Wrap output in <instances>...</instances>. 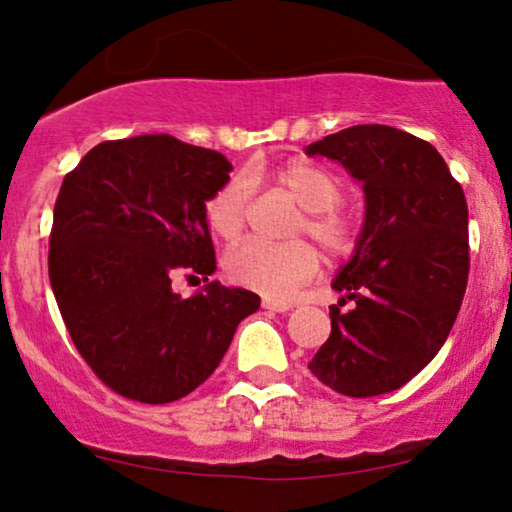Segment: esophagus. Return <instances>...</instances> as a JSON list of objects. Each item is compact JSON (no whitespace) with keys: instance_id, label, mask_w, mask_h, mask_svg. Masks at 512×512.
<instances>
[{"instance_id":"34e87169","label":"esophagus","mask_w":512,"mask_h":512,"mask_svg":"<svg viewBox=\"0 0 512 512\" xmlns=\"http://www.w3.org/2000/svg\"><path fill=\"white\" fill-rule=\"evenodd\" d=\"M261 305L270 312H289L291 310V303H284V300H275V298H263Z\"/></svg>"}]
</instances>
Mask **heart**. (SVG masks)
Segmentation results:
<instances>
[{"mask_svg": "<svg viewBox=\"0 0 512 512\" xmlns=\"http://www.w3.org/2000/svg\"><path fill=\"white\" fill-rule=\"evenodd\" d=\"M279 186L303 209L293 223V235H310L317 247L342 261L359 247L363 214L342 198V177L314 160H293L277 172ZM251 181L233 177L205 202V219L221 240H235L244 230L251 205ZM319 270V254L307 240L263 242L244 240L226 256V275L233 284L268 298H289Z\"/></svg>", "mask_w": 512, "mask_h": 512, "instance_id": "1", "label": "heart"}]
</instances>
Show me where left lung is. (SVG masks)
Masks as SVG:
<instances>
[{
	"instance_id": "left-lung-1",
	"label": "left lung",
	"mask_w": 512,
	"mask_h": 512,
	"mask_svg": "<svg viewBox=\"0 0 512 512\" xmlns=\"http://www.w3.org/2000/svg\"><path fill=\"white\" fill-rule=\"evenodd\" d=\"M363 184L366 223L335 277L331 335L310 361L317 380L352 398L410 382L443 347L468 282V207L429 142L389 125H352L305 149ZM352 299L347 313L341 305Z\"/></svg>"
}]
</instances>
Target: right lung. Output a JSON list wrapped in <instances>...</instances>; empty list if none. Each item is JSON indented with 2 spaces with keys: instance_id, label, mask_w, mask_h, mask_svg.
<instances>
[{
  "instance_id": "obj_1",
  "label": "right lung",
  "mask_w": 512,
  "mask_h": 512,
  "mask_svg": "<svg viewBox=\"0 0 512 512\" xmlns=\"http://www.w3.org/2000/svg\"><path fill=\"white\" fill-rule=\"evenodd\" d=\"M233 165L170 135L109 139L67 172L53 209L48 277L83 361L111 391L172 403L198 389L261 298L209 282L181 298L174 277L216 270L205 219Z\"/></svg>"
}]
</instances>
